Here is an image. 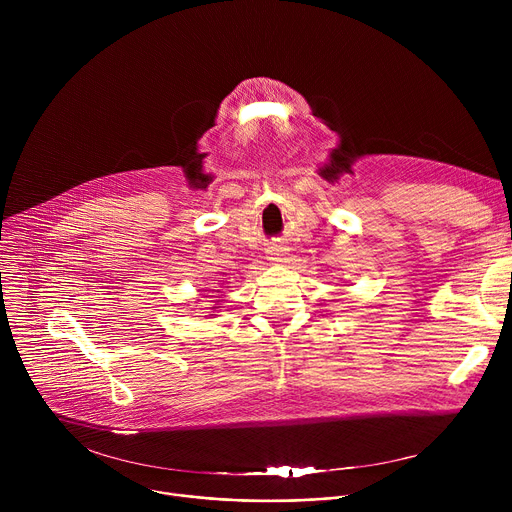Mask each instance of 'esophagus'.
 <instances>
[{"mask_svg":"<svg viewBox=\"0 0 512 512\" xmlns=\"http://www.w3.org/2000/svg\"><path fill=\"white\" fill-rule=\"evenodd\" d=\"M285 249L283 247H269L267 249V259L273 261V263H279V261H285Z\"/></svg>","mask_w":512,"mask_h":512,"instance_id":"1","label":"esophagus"}]
</instances>
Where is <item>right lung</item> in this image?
<instances>
[{"label":"right lung","mask_w":512,"mask_h":512,"mask_svg":"<svg viewBox=\"0 0 512 512\" xmlns=\"http://www.w3.org/2000/svg\"><path fill=\"white\" fill-rule=\"evenodd\" d=\"M210 316H212V314H210Z\"/></svg>","instance_id":"obj_1"}]
</instances>
